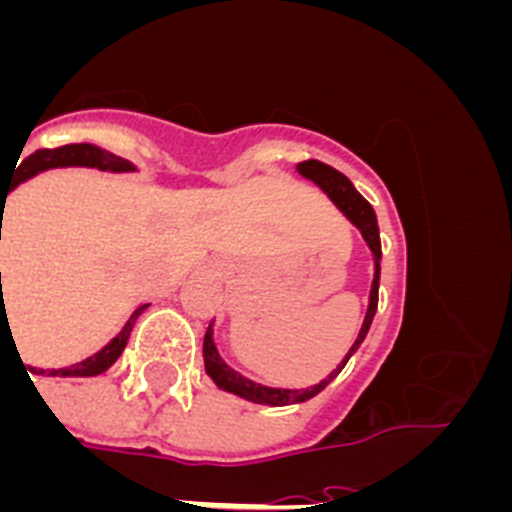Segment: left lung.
Here are the masks:
<instances>
[{"mask_svg":"<svg viewBox=\"0 0 512 512\" xmlns=\"http://www.w3.org/2000/svg\"><path fill=\"white\" fill-rule=\"evenodd\" d=\"M297 171L318 184V187L328 194L330 200L336 202L338 210H341L343 215H346L348 220H351V223L361 230L364 241L369 243V248H372V253H374V282H372V295H369V310H366L364 325H361L359 338L354 341V346H351L348 356L343 359V364L338 366L336 372H330L323 382L315 384V387H307V390H274V387H264V384H256V382H251V379L241 377V374L233 372V369H230V366L220 359L215 343H212V330L207 328L205 346H202V356H205V369H207V374L212 377V382H215L220 390L233 392V395L243 397V400L259 402V405H274V408H279V405H292V402L310 400V397L318 395L320 390H325V387H328V384L338 377V372H341L343 366H346V361L351 359V354H354L356 348L361 346V341H364L366 333H369V325H372L374 312H377V302H379V259H382V243H379V225H377V217H374L372 205H369V202H366L364 197L356 192L354 184L348 182L341 171L333 169V166H328V164H323V161H318V158H307V161L297 164Z\"/></svg>","mask_w":512,"mask_h":512,"instance_id":"obj_1","label":"left lung"}]
</instances>
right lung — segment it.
<instances>
[{
  "instance_id": "right-lung-1",
  "label": "right lung",
  "mask_w": 512,
  "mask_h": 512,
  "mask_svg": "<svg viewBox=\"0 0 512 512\" xmlns=\"http://www.w3.org/2000/svg\"><path fill=\"white\" fill-rule=\"evenodd\" d=\"M17 161H20V158H17ZM56 166H92V169H99V171H133L135 169L130 161H125V158L115 156V153H110V151H104V148L92 146V143H71V146H61V148H40V151H35V153H30V156L22 158L20 166H17V171L7 182V187H2L0 184V207L2 210H4V202H7V194L12 192L17 184L25 182V179H30V176H35L38 171L56 169ZM2 220H4V212H2ZM146 307L148 305H140L138 310L130 315V320L125 323V328H122L120 333H117V336L102 348V351H97V354L89 356V359L79 361V364H74V366H66V369H38V372L33 369V372L48 374V377H94V374L107 372V369H110V366L117 361V356L122 354V348L128 346L130 330H133L135 320H138V315L146 310ZM0 315L4 320L7 310H2Z\"/></svg>"
}]
</instances>
